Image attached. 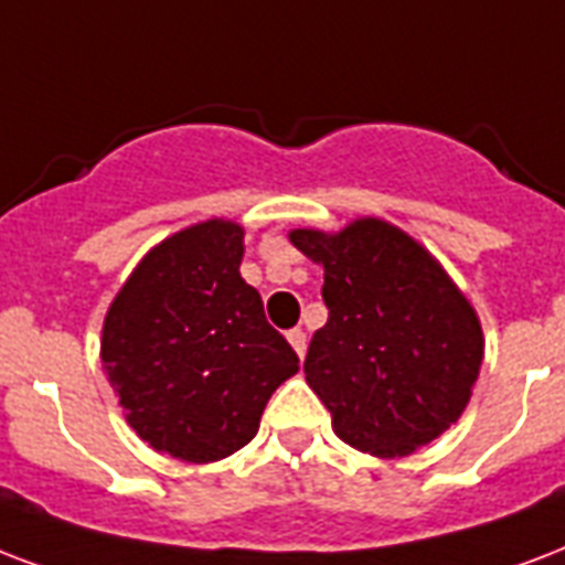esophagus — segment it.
<instances>
[{
    "label": "esophagus",
    "mask_w": 565,
    "mask_h": 565,
    "mask_svg": "<svg viewBox=\"0 0 565 565\" xmlns=\"http://www.w3.org/2000/svg\"><path fill=\"white\" fill-rule=\"evenodd\" d=\"M287 340H290V347L292 350H296V355H305V347H308V343H305V331L301 329H290L287 331Z\"/></svg>",
    "instance_id": "1"
}]
</instances>
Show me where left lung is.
<instances>
[{
    "label": "left lung",
    "instance_id": "8db88e82",
    "mask_svg": "<svg viewBox=\"0 0 565 565\" xmlns=\"http://www.w3.org/2000/svg\"><path fill=\"white\" fill-rule=\"evenodd\" d=\"M322 264L329 320L313 331L305 376L347 445L406 456L462 415L483 364L480 320L433 254L379 218L347 231H292Z\"/></svg>",
    "mask_w": 565,
    "mask_h": 565
}]
</instances>
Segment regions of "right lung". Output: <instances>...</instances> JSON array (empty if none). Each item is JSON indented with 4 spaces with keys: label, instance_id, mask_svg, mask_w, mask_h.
Here are the masks:
<instances>
[{
    "label": "right lung",
    "instance_id": "right-lung-1",
    "mask_svg": "<svg viewBox=\"0 0 565 565\" xmlns=\"http://www.w3.org/2000/svg\"><path fill=\"white\" fill-rule=\"evenodd\" d=\"M243 227H186L129 275L103 322V364L153 450L215 462L245 447L299 355L239 275Z\"/></svg>",
    "mask_w": 565,
    "mask_h": 565
}]
</instances>
